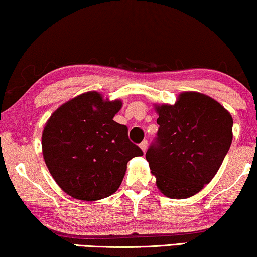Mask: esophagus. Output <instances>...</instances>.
I'll list each match as a JSON object with an SVG mask.
<instances>
[{
    "label": "esophagus",
    "mask_w": 257,
    "mask_h": 257,
    "mask_svg": "<svg viewBox=\"0 0 257 257\" xmlns=\"http://www.w3.org/2000/svg\"><path fill=\"white\" fill-rule=\"evenodd\" d=\"M140 147H141V149H142L143 153H146L147 148H148V141L147 140H143L142 142L140 143Z\"/></svg>",
    "instance_id": "1"
}]
</instances>
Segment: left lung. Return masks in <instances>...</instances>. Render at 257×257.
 Listing matches in <instances>:
<instances>
[{
  "label": "left lung",
  "mask_w": 257,
  "mask_h": 257,
  "mask_svg": "<svg viewBox=\"0 0 257 257\" xmlns=\"http://www.w3.org/2000/svg\"><path fill=\"white\" fill-rule=\"evenodd\" d=\"M157 136L146 158L157 187L184 199L199 192L218 172L233 140V118L219 102L196 92L179 95L173 106L157 108Z\"/></svg>",
  "instance_id": "obj_1"
}]
</instances>
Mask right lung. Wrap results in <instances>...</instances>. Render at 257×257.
<instances>
[{
	"instance_id": "right-lung-1",
	"label": "right lung",
	"mask_w": 257,
	"mask_h": 257,
	"mask_svg": "<svg viewBox=\"0 0 257 257\" xmlns=\"http://www.w3.org/2000/svg\"><path fill=\"white\" fill-rule=\"evenodd\" d=\"M121 101L96 92L72 99L51 115L42 135L43 156L60 189L79 200H99L116 192L127 163L143 151L115 122Z\"/></svg>"
}]
</instances>
